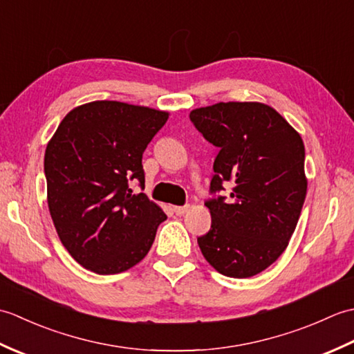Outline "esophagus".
I'll use <instances>...</instances> for the list:
<instances>
[{
    "label": "esophagus",
    "instance_id": "1",
    "mask_svg": "<svg viewBox=\"0 0 354 354\" xmlns=\"http://www.w3.org/2000/svg\"><path fill=\"white\" fill-rule=\"evenodd\" d=\"M189 205H184V207H175L173 208V212L176 213V216H184L187 212H189Z\"/></svg>",
    "mask_w": 354,
    "mask_h": 354
}]
</instances>
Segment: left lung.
<instances>
[{"instance_id":"8db88e82","label":"left lung","mask_w":354,"mask_h":354,"mask_svg":"<svg viewBox=\"0 0 354 354\" xmlns=\"http://www.w3.org/2000/svg\"><path fill=\"white\" fill-rule=\"evenodd\" d=\"M190 120L219 147L209 192L234 185L230 201L205 202L212 228L198 237L202 255L222 275H257L284 252L297 228L307 193L304 142L259 102H221L193 109Z\"/></svg>"}]
</instances>
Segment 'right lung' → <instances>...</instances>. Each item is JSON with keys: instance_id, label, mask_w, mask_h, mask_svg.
<instances>
[{"instance_id": "1", "label": "right lung", "mask_w": 354, "mask_h": 354, "mask_svg": "<svg viewBox=\"0 0 354 354\" xmlns=\"http://www.w3.org/2000/svg\"><path fill=\"white\" fill-rule=\"evenodd\" d=\"M169 118L147 106L97 100L74 108L45 149L44 171L53 223L79 265L120 274L146 257L167 219L145 193L142 152Z\"/></svg>"}]
</instances>
